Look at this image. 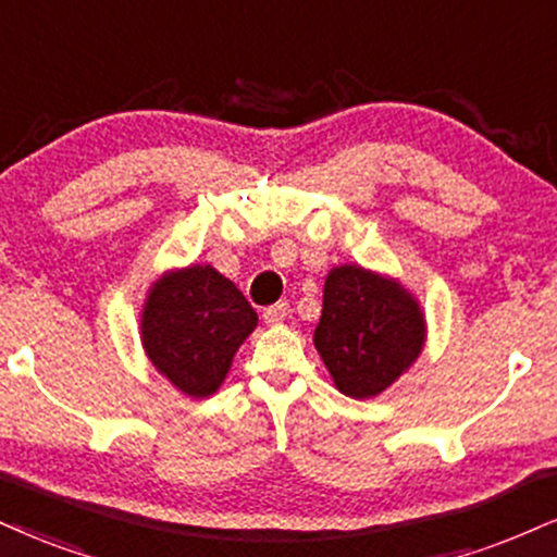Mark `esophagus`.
<instances>
[{
  "label": "esophagus",
  "instance_id": "34e87169",
  "mask_svg": "<svg viewBox=\"0 0 557 557\" xmlns=\"http://www.w3.org/2000/svg\"><path fill=\"white\" fill-rule=\"evenodd\" d=\"M286 314H289V301H276V305L265 307L263 320L268 325H278V322L286 320Z\"/></svg>",
  "mask_w": 557,
  "mask_h": 557
}]
</instances>
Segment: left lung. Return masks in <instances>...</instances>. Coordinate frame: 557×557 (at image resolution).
Wrapping results in <instances>:
<instances>
[{"label": "left lung", "instance_id": "8db88e82", "mask_svg": "<svg viewBox=\"0 0 557 557\" xmlns=\"http://www.w3.org/2000/svg\"><path fill=\"white\" fill-rule=\"evenodd\" d=\"M425 320L413 294L361 265L327 273L318 348L335 387L367 400L384 393L421 354Z\"/></svg>", "mask_w": 557, "mask_h": 557}]
</instances>
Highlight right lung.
Masks as SVG:
<instances>
[{"instance_id":"obj_1","label":"right lung","mask_w":557,"mask_h":557,"mask_svg":"<svg viewBox=\"0 0 557 557\" xmlns=\"http://www.w3.org/2000/svg\"><path fill=\"white\" fill-rule=\"evenodd\" d=\"M256 325V310L230 278L211 265H188L149 289L141 343L157 372L181 393L209 397Z\"/></svg>"}]
</instances>
